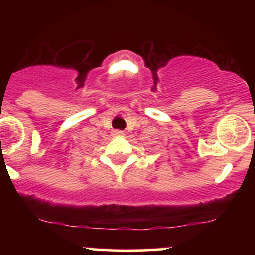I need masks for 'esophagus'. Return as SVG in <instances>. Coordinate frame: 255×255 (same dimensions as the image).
I'll return each mask as SVG.
<instances>
[{
	"label": "esophagus",
	"instance_id": "1",
	"mask_svg": "<svg viewBox=\"0 0 255 255\" xmlns=\"http://www.w3.org/2000/svg\"><path fill=\"white\" fill-rule=\"evenodd\" d=\"M113 135H115V137H123V135H125V132H122V130H113Z\"/></svg>",
	"mask_w": 255,
	"mask_h": 255
}]
</instances>
